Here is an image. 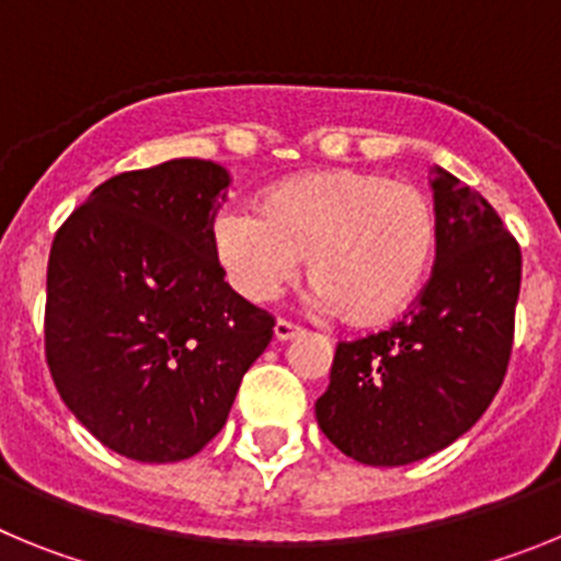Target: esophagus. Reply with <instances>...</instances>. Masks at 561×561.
Here are the masks:
<instances>
[{"instance_id": "esophagus-1", "label": "esophagus", "mask_w": 561, "mask_h": 561, "mask_svg": "<svg viewBox=\"0 0 561 561\" xmlns=\"http://www.w3.org/2000/svg\"><path fill=\"white\" fill-rule=\"evenodd\" d=\"M300 334H304V329H300V325H295V323H289V320H277V323H275V340L289 342V340H295V336H300Z\"/></svg>"}]
</instances>
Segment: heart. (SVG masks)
<instances>
[{
	"instance_id": "b5f03b06",
	"label": "heart",
	"mask_w": 561,
	"mask_h": 561,
	"mask_svg": "<svg viewBox=\"0 0 561 561\" xmlns=\"http://www.w3.org/2000/svg\"><path fill=\"white\" fill-rule=\"evenodd\" d=\"M210 238L227 280L250 300L275 297L309 255L320 304L354 325H379L424 284L438 219L419 187L340 168L280 182L261 213L227 207Z\"/></svg>"
}]
</instances>
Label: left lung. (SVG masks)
Segmentation results:
<instances>
[{
    "instance_id": "obj_1",
    "label": "left lung",
    "mask_w": 561,
    "mask_h": 561,
    "mask_svg": "<svg viewBox=\"0 0 561 561\" xmlns=\"http://www.w3.org/2000/svg\"><path fill=\"white\" fill-rule=\"evenodd\" d=\"M433 277L388 331L340 342L317 424L340 453L404 466L469 433L503 385L523 255L494 207L433 168Z\"/></svg>"
}]
</instances>
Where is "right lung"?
<instances>
[{
	"instance_id": "obj_1",
	"label": "right lung",
	"mask_w": 561,
	"mask_h": 561,
	"mask_svg": "<svg viewBox=\"0 0 561 561\" xmlns=\"http://www.w3.org/2000/svg\"><path fill=\"white\" fill-rule=\"evenodd\" d=\"M227 185L210 160L117 173L56 232L49 374L76 419L123 458L199 453L272 340V314L230 289L213 250Z\"/></svg>"
}]
</instances>
